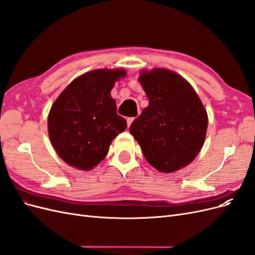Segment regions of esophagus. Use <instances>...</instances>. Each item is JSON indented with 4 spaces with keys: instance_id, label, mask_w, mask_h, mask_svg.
Segmentation results:
<instances>
[{
    "instance_id": "esophagus-1",
    "label": "esophagus",
    "mask_w": 255,
    "mask_h": 255,
    "mask_svg": "<svg viewBox=\"0 0 255 255\" xmlns=\"http://www.w3.org/2000/svg\"><path fill=\"white\" fill-rule=\"evenodd\" d=\"M134 119H135V118H128V119H127V122H128V128H129V127H130V125H132V122L134 121Z\"/></svg>"
}]
</instances>
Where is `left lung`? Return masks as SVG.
Listing matches in <instances>:
<instances>
[{
	"instance_id": "left-lung-1",
	"label": "left lung",
	"mask_w": 255,
	"mask_h": 255,
	"mask_svg": "<svg viewBox=\"0 0 255 255\" xmlns=\"http://www.w3.org/2000/svg\"><path fill=\"white\" fill-rule=\"evenodd\" d=\"M149 105L129 127L148 163L165 173L186 167L205 141L208 117L196 90L165 68L142 69L138 78Z\"/></svg>"
}]
</instances>
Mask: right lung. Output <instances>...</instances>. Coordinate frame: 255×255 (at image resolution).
Masks as SVG:
<instances>
[{
    "label": "right lung",
    "mask_w": 255,
    "mask_h": 255,
    "mask_svg": "<svg viewBox=\"0 0 255 255\" xmlns=\"http://www.w3.org/2000/svg\"><path fill=\"white\" fill-rule=\"evenodd\" d=\"M126 76L125 69H95L74 79L52 104L49 137L69 166L84 171L94 169L127 128L111 97L115 83Z\"/></svg>",
    "instance_id": "add662e5"
}]
</instances>
